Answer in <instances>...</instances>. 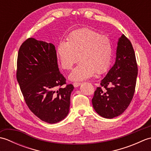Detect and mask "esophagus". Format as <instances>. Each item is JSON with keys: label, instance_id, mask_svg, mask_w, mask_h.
Here are the masks:
<instances>
[{"label": "esophagus", "instance_id": "esophagus-1", "mask_svg": "<svg viewBox=\"0 0 151 151\" xmlns=\"http://www.w3.org/2000/svg\"><path fill=\"white\" fill-rule=\"evenodd\" d=\"M81 84V82H74L73 83V86H75V88H76V87H78V86Z\"/></svg>", "mask_w": 151, "mask_h": 151}]
</instances>
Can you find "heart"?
<instances>
[{
	"label": "heart",
	"mask_w": 151,
	"mask_h": 151,
	"mask_svg": "<svg viewBox=\"0 0 151 151\" xmlns=\"http://www.w3.org/2000/svg\"><path fill=\"white\" fill-rule=\"evenodd\" d=\"M67 41H60L56 55L62 68L69 70L79 60L69 76L73 81H82L96 73L106 72L110 66L113 47L110 38L90 28L70 32Z\"/></svg>",
	"instance_id": "obj_1"
}]
</instances>
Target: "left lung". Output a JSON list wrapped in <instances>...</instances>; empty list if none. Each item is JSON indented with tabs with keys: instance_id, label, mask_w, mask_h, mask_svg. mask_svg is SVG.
<instances>
[{
	"instance_id": "obj_1",
	"label": "left lung",
	"mask_w": 151,
	"mask_h": 151,
	"mask_svg": "<svg viewBox=\"0 0 151 151\" xmlns=\"http://www.w3.org/2000/svg\"><path fill=\"white\" fill-rule=\"evenodd\" d=\"M137 70L132 45L123 34L118 41L115 64L92 99L93 106L99 115L112 119L123 113L134 97Z\"/></svg>"
}]
</instances>
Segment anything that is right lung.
<instances>
[{"instance_id":"obj_1","label":"right lung","mask_w":151,"mask_h":151,"mask_svg":"<svg viewBox=\"0 0 151 151\" xmlns=\"http://www.w3.org/2000/svg\"><path fill=\"white\" fill-rule=\"evenodd\" d=\"M16 77L24 101L41 121L53 124L69 111L72 84L61 74L53 44L28 38L19 48Z\"/></svg>"}]
</instances>
